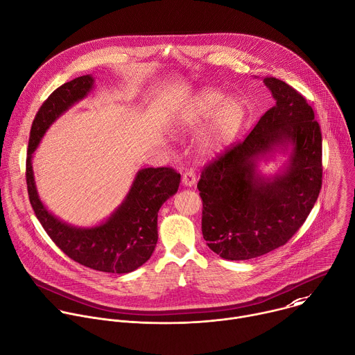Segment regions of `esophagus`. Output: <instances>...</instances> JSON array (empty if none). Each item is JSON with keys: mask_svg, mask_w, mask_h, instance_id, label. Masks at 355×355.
Segmentation results:
<instances>
[{"mask_svg": "<svg viewBox=\"0 0 355 355\" xmlns=\"http://www.w3.org/2000/svg\"><path fill=\"white\" fill-rule=\"evenodd\" d=\"M195 182H196V177H195V174H193V171H185L184 174H182V185L184 187H193L195 185Z\"/></svg>", "mask_w": 355, "mask_h": 355, "instance_id": "obj_1", "label": "esophagus"}]
</instances>
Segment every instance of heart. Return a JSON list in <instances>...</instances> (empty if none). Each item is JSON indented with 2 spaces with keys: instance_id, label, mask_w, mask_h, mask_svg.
Here are the masks:
<instances>
[{
  "instance_id": "heart-1",
  "label": "heart",
  "mask_w": 355,
  "mask_h": 355,
  "mask_svg": "<svg viewBox=\"0 0 355 355\" xmlns=\"http://www.w3.org/2000/svg\"><path fill=\"white\" fill-rule=\"evenodd\" d=\"M245 119V107L239 96L225 98L222 91L198 92L177 114L173 122L175 133H191L207 123L199 139V153L212 157L233 141Z\"/></svg>"
}]
</instances>
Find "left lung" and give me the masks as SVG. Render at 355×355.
Segmentation results:
<instances>
[{
	"mask_svg": "<svg viewBox=\"0 0 355 355\" xmlns=\"http://www.w3.org/2000/svg\"><path fill=\"white\" fill-rule=\"evenodd\" d=\"M275 105L240 143L208 164L198 182L202 234L225 260H250L284 245L306 220L322 188V133L312 107L286 83L266 77ZM288 156L274 176L258 166Z\"/></svg>",
	"mask_w": 355,
	"mask_h": 355,
	"instance_id": "obj_1",
	"label": "left lung"
}]
</instances>
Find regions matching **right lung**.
I'll return each instance as SVG.
<instances>
[{
  "label": "right lung",
  "instance_id": "right-lung-1",
  "mask_svg": "<svg viewBox=\"0 0 355 355\" xmlns=\"http://www.w3.org/2000/svg\"><path fill=\"white\" fill-rule=\"evenodd\" d=\"M92 88L94 77L81 76L59 87L42 104L29 137L28 193L40 225L66 256L96 271L128 274L153 254L159 239V211L178 191L181 175L168 167L139 170L122 204L107 220L89 227L73 226L50 212L39 198L33 175V153L47 129L74 104L87 98Z\"/></svg>",
  "mask_w": 355,
  "mask_h": 355
}]
</instances>
